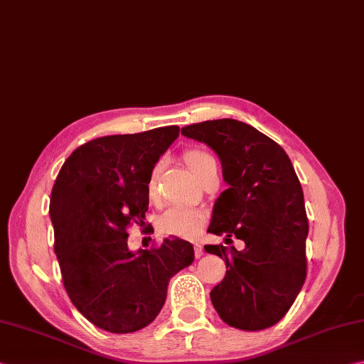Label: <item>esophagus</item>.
Wrapping results in <instances>:
<instances>
[{
	"label": "esophagus",
	"mask_w": 364,
	"mask_h": 364,
	"mask_svg": "<svg viewBox=\"0 0 364 364\" xmlns=\"http://www.w3.org/2000/svg\"><path fill=\"white\" fill-rule=\"evenodd\" d=\"M194 254H196V259H200L203 255V247L202 245H194Z\"/></svg>",
	"instance_id": "esophagus-1"
}]
</instances>
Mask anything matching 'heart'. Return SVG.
<instances>
[{
  "mask_svg": "<svg viewBox=\"0 0 364 364\" xmlns=\"http://www.w3.org/2000/svg\"><path fill=\"white\" fill-rule=\"evenodd\" d=\"M184 162H186L188 168L192 172L197 180L206 167L211 164H216L213 156L202 149H189L183 156ZM156 186H154V172L149 176L148 181V194L154 196ZM205 223V213L198 208H191V206L175 205L168 208L159 219V230L166 235H173L178 238H196L203 229Z\"/></svg>",
  "mask_w": 364,
  "mask_h": 364,
  "instance_id": "b5f03b06",
  "label": "heart"
}]
</instances>
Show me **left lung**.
<instances>
[{"instance_id": "obj_1", "label": "left lung", "mask_w": 364, "mask_h": 364, "mask_svg": "<svg viewBox=\"0 0 364 364\" xmlns=\"http://www.w3.org/2000/svg\"><path fill=\"white\" fill-rule=\"evenodd\" d=\"M181 134L218 154L229 186L213 206L208 232L245 241L243 251L205 246L227 267L211 303L235 328H268L287 314L306 279L309 227L295 168L274 140L237 119L203 121Z\"/></svg>"}]
</instances>
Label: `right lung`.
I'll list each match as a JSON object with an SVG mask.
<instances>
[{
	"instance_id": "1",
	"label": "right lung",
	"mask_w": 364,
	"mask_h": 364,
	"mask_svg": "<svg viewBox=\"0 0 364 364\" xmlns=\"http://www.w3.org/2000/svg\"><path fill=\"white\" fill-rule=\"evenodd\" d=\"M178 134V126H167L95 139L56 176L50 219L64 289L97 328H145L166 303L172 276L194 262V246L176 237L153 251L127 247V227L145 224L149 176Z\"/></svg>"
}]
</instances>
